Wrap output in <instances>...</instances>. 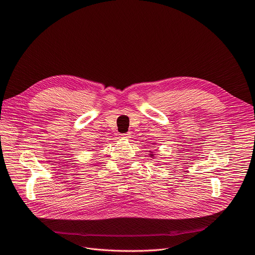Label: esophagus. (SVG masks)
<instances>
[{"mask_svg": "<svg viewBox=\"0 0 255 255\" xmlns=\"http://www.w3.org/2000/svg\"><path fill=\"white\" fill-rule=\"evenodd\" d=\"M120 136H121L122 138H129V137H130V134H129V133H122V134H120Z\"/></svg>", "mask_w": 255, "mask_h": 255, "instance_id": "1", "label": "esophagus"}]
</instances>
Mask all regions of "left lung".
Here are the masks:
<instances>
[{"label":"left lung","instance_id":"8db88e82","mask_svg":"<svg viewBox=\"0 0 255 255\" xmlns=\"http://www.w3.org/2000/svg\"><path fill=\"white\" fill-rule=\"evenodd\" d=\"M150 156H152V154H151V155H150Z\"/></svg>","mask_w":255,"mask_h":255}]
</instances>
